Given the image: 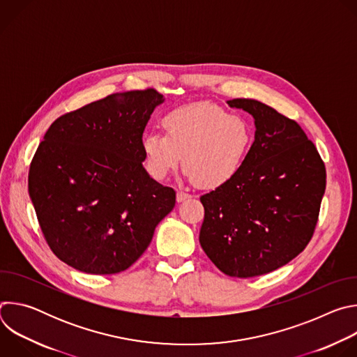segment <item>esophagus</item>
<instances>
[{
    "label": "esophagus",
    "instance_id": "esophagus-1",
    "mask_svg": "<svg viewBox=\"0 0 357 357\" xmlns=\"http://www.w3.org/2000/svg\"><path fill=\"white\" fill-rule=\"evenodd\" d=\"M189 197H190V195L186 192H182V190L176 192V202H183L185 199H189Z\"/></svg>",
    "mask_w": 357,
    "mask_h": 357
}]
</instances>
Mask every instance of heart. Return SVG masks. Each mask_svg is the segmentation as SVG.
<instances>
[{"instance_id":"1","label":"heart","mask_w":357,"mask_h":357,"mask_svg":"<svg viewBox=\"0 0 357 357\" xmlns=\"http://www.w3.org/2000/svg\"><path fill=\"white\" fill-rule=\"evenodd\" d=\"M161 124L165 134L149 131L142 138L146 171L157 181L174 172L182 157L196 186L220 188L241 171L254 142L247 119L206 103L174 109Z\"/></svg>"}]
</instances>
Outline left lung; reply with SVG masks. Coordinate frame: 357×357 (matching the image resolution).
I'll list each match as a JSON object with an SVG mask.
<instances>
[{"instance_id":"obj_1","label":"left lung","mask_w":357,"mask_h":357,"mask_svg":"<svg viewBox=\"0 0 357 357\" xmlns=\"http://www.w3.org/2000/svg\"><path fill=\"white\" fill-rule=\"evenodd\" d=\"M254 117L256 135L241 171L200 196L199 241L226 275L271 273L311 241L326 188V169L299 124L252 98L229 100Z\"/></svg>"}]
</instances>
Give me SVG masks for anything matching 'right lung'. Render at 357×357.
<instances>
[{
  "instance_id": "obj_1",
  "label": "right lung",
  "mask_w": 357,
  "mask_h": 357,
  "mask_svg": "<svg viewBox=\"0 0 357 357\" xmlns=\"http://www.w3.org/2000/svg\"><path fill=\"white\" fill-rule=\"evenodd\" d=\"M164 96L114 93L56 119L32 158L28 192L55 256L87 274H117L149 245L175 190L144 169L142 134Z\"/></svg>"
}]
</instances>
